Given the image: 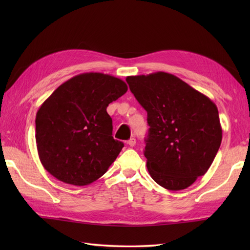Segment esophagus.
<instances>
[{
  "label": "esophagus",
  "mask_w": 250,
  "mask_h": 250,
  "mask_svg": "<svg viewBox=\"0 0 250 250\" xmlns=\"http://www.w3.org/2000/svg\"><path fill=\"white\" fill-rule=\"evenodd\" d=\"M126 144H128V145L131 146V147H133V146H135V144H136V140L134 139V137H132V139H130L128 142H126Z\"/></svg>",
  "instance_id": "1"
}]
</instances>
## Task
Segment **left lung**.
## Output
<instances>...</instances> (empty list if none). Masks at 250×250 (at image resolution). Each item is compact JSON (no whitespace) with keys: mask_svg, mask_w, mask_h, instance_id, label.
Listing matches in <instances>:
<instances>
[{"mask_svg":"<svg viewBox=\"0 0 250 250\" xmlns=\"http://www.w3.org/2000/svg\"><path fill=\"white\" fill-rule=\"evenodd\" d=\"M125 81L147 111L144 155L151 178L167 190L188 188L207 172L221 144L216 104L168 73L128 76Z\"/></svg>","mask_w":250,"mask_h":250,"instance_id":"1","label":"left lung"}]
</instances>
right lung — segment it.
<instances>
[{
    "label": "right lung",
    "instance_id": "right-lung-1",
    "mask_svg": "<svg viewBox=\"0 0 250 250\" xmlns=\"http://www.w3.org/2000/svg\"><path fill=\"white\" fill-rule=\"evenodd\" d=\"M126 90L117 77L83 73L52 92L35 119L37 151L47 172L74 186L89 185L106 173L124 147L114 140L106 108Z\"/></svg>",
    "mask_w": 250,
    "mask_h": 250
}]
</instances>
